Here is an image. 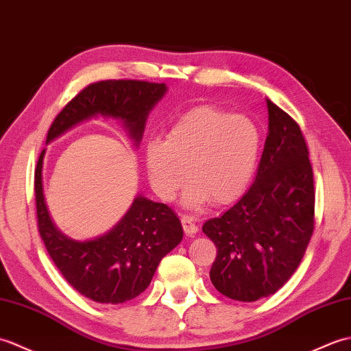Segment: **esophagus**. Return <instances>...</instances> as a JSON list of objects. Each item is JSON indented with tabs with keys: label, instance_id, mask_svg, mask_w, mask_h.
Here are the masks:
<instances>
[{
	"label": "esophagus",
	"instance_id": "obj_1",
	"mask_svg": "<svg viewBox=\"0 0 351 351\" xmlns=\"http://www.w3.org/2000/svg\"><path fill=\"white\" fill-rule=\"evenodd\" d=\"M182 225H183L184 232H186V234H188V236L197 234L198 225H197V222H195V219H193V217L183 215V216H182Z\"/></svg>",
	"mask_w": 351,
	"mask_h": 351
}]
</instances>
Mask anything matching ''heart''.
Returning a JSON list of instances; mask_svg holds the SVG:
<instances>
[{"instance_id": "heart-1", "label": "heart", "mask_w": 351, "mask_h": 351, "mask_svg": "<svg viewBox=\"0 0 351 351\" xmlns=\"http://www.w3.org/2000/svg\"><path fill=\"white\" fill-rule=\"evenodd\" d=\"M260 152L261 130L252 119L202 105L178 117L165 141L145 144L144 165L152 189L163 201L177 197L188 171L186 206L198 208L210 199L225 206L247 189Z\"/></svg>"}]
</instances>
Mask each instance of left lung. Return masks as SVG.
I'll list each match as a JSON object with an SVG mask.
<instances>
[{
  "mask_svg": "<svg viewBox=\"0 0 351 351\" xmlns=\"http://www.w3.org/2000/svg\"><path fill=\"white\" fill-rule=\"evenodd\" d=\"M269 134L254 184L202 225L217 254L210 279L232 300L275 294L299 267L314 232V173L299 124L267 99Z\"/></svg>",
  "mask_w": 351,
  "mask_h": 351,
  "instance_id": "1",
  "label": "left lung"
}]
</instances>
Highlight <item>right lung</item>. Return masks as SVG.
<instances>
[{
    "mask_svg": "<svg viewBox=\"0 0 351 351\" xmlns=\"http://www.w3.org/2000/svg\"><path fill=\"white\" fill-rule=\"evenodd\" d=\"M167 85L135 80H108L87 85L63 108L46 144L75 124L97 114L123 121L135 144L141 143L147 115L165 95ZM45 150L37 160L34 192L37 227L52 261L77 293L97 303H123L141 294L160 260L180 243L183 228L173 208L139 195L115 227L93 240L69 239L53 225L42 186Z\"/></svg>",
    "mask_w": 351,
    "mask_h": 351,
    "instance_id": "1",
    "label": "right lung"
}]
</instances>
